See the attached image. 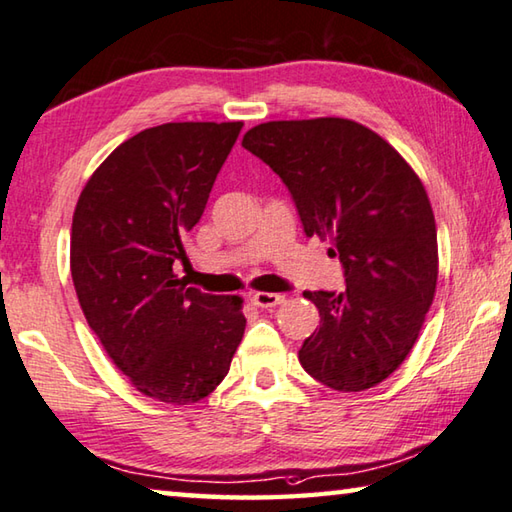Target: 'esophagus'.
<instances>
[{"mask_svg":"<svg viewBox=\"0 0 512 512\" xmlns=\"http://www.w3.org/2000/svg\"><path fill=\"white\" fill-rule=\"evenodd\" d=\"M283 294H274V292H254L251 294V303H254L256 308H274L279 306V303H283Z\"/></svg>","mask_w":512,"mask_h":512,"instance_id":"obj_1","label":"esophagus"}]
</instances>
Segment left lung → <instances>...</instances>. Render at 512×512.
<instances>
[{
    "instance_id": "obj_1",
    "label": "left lung",
    "mask_w": 512,
    "mask_h": 512,
    "mask_svg": "<svg viewBox=\"0 0 512 512\" xmlns=\"http://www.w3.org/2000/svg\"><path fill=\"white\" fill-rule=\"evenodd\" d=\"M242 148L292 195L303 233L330 238L344 290L303 292L319 330L299 348L312 378L335 391L371 389L405 362L436 292V222L425 186L380 134L335 119L270 121Z\"/></svg>"
}]
</instances>
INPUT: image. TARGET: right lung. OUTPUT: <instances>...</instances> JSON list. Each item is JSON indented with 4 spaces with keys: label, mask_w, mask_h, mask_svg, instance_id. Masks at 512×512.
<instances>
[{
    "label": "right lung",
    "mask_w": 512,
    "mask_h": 512,
    "mask_svg": "<svg viewBox=\"0 0 512 512\" xmlns=\"http://www.w3.org/2000/svg\"><path fill=\"white\" fill-rule=\"evenodd\" d=\"M242 130L164 123L123 141L78 197L71 279L89 328L143 396L197 402L229 373L245 333L240 297L177 279L184 238Z\"/></svg>",
    "instance_id": "1"
}]
</instances>
